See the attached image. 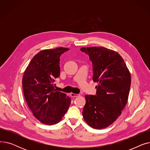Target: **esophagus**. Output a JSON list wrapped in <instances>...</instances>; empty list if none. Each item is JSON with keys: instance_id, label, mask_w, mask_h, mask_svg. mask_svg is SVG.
<instances>
[{"instance_id": "1", "label": "esophagus", "mask_w": 150, "mask_h": 150, "mask_svg": "<svg viewBox=\"0 0 150 150\" xmlns=\"http://www.w3.org/2000/svg\"><path fill=\"white\" fill-rule=\"evenodd\" d=\"M70 96L72 97H76L80 96L79 94H76V93H70Z\"/></svg>"}]
</instances>
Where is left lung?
I'll return each mask as SVG.
<instances>
[{
	"instance_id": "1",
	"label": "left lung",
	"mask_w": 150,
	"mask_h": 150,
	"mask_svg": "<svg viewBox=\"0 0 150 150\" xmlns=\"http://www.w3.org/2000/svg\"><path fill=\"white\" fill-rule=\"evenodd\" d=\"M92 62L96 96H85L83 110L85 122L95 129L105 128L122 114L128 101L131 74L120 55L103 47H83Z\"/></svg>"
}]
</instances>
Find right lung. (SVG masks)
Listing matches in <instances>:
<instances>
[{
  "mask_svg": "<svg viewBox=\"0 0 150 150\" xmlns=\"http://www.w3.org/2000/svg\"><path fill=\"white\" fill-rule=\"evenodd\" d=\"M69 49L58 47L43 50L31 60L22 78L23 94L33 115L41 123L54 125L67 111L71 99L54 89L59 76V58Z\"/></svg>",
  "mask_w": 150,
  "mask_h": 150,
  "instance_id": "1",
  "label": "right lung"
}]
</instances>
